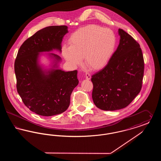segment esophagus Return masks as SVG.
<instances>
[{
    "label": "esophagus",
    "mask_w": 161,
    "mask_h": 161,
    "mask_svg": "<svg viewBox=\"0 0 161 161\" xmlns=\"http://www.w3.org/2000/svg\"><path fill=\"white\" fill-rule=\"evenodd\" d=\"M91 78V75L90 74H89V73H86V78L87 80H90Z\"/></svg>",
    "instance_id": "obj_1"
}]
</instances>
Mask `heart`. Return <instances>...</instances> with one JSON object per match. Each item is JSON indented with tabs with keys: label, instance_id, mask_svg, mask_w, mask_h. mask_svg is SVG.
Returning a JSON list of instances; mask_svg holds the SVG:
<instances>
[{
	"label": "heart",
	"instance_id": "obj_1",
	"mask_svg": "<svg viewBox=\"0 0 161 161\" xmlns=\"http://www.w3.org/2000/svg\"><path fill=\"white\" fill-rule=\"evenodd\" d=\"M69 46H64L62 54L73 67L81 63L93 69L104 66L111 57L116 45L113 31L98 25H90L74 32L68 40Z\"/></svg>",
	"mask_w": 161,
	"mask_h": 161
}]
</instances>
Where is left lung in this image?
<instances>
[{
    "label": "left lung",
    "mask_w": 161,
    "mask_h": 161,
    "mask_svg": "<svg viewBox=\"0 0 161 161\" xmlns=\"http://www.w3.org/2000/svg\"><path fill=\"white\" fill-rule=\"evenodd\" d=\"M119 44L106 66L92 75V99L98 108L116 110L127 107L142 88L144 61L138 42L122 29Z\"/></svg>",
    "instance_id": "obj_1"
}]
</instances>
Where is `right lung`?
<instances>
[{
    "label": "right lung",
    "instance_id": "right-lung-1",
    "mask_svg": "<svg viewBox=\"0 0 161 161\" xmlns=\"http://www.w3.org/2000/svg\"><path fill=\"white\" fill-rule=\"evenodd\" d=\"M68 32V26H51L36 32L21 45L14 62L17 91L24 104L37 115L51 116L66 111L70 95L78 84L77 70L53 69L45 72L38 64L39 53L57 49ZM55 64L61 60L56 54Z\"/></svg>",
    "mask_w": 161,
    "mask_h": 161
}]
</instances>
